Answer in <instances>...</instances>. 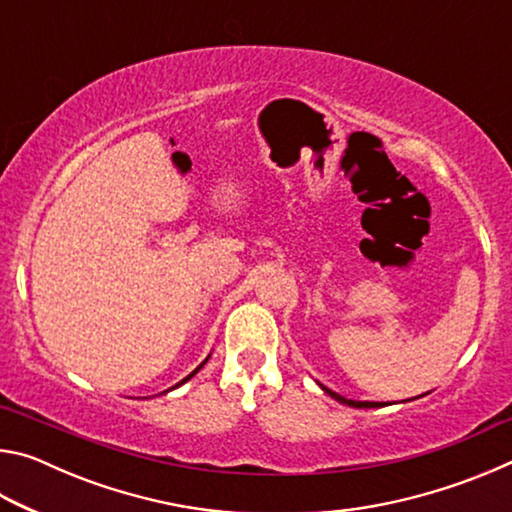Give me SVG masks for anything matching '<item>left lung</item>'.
I'll use <instances>...</instances> for the list:
<instances>
[{"instance_id": "left-lung-1", "label": "left lung", "mask_w": 512, "mask_h": 512, "mask_svg": "<svg viewBox=\"0 0 512 512\" xmlns=\"http://www.w3.org/2000/svg\"><path fill=\"white\" fill-rule=\"evenodd\" d=\"M323 391H325L329 397H334L336 402H341V404H348V406H354V409H375V406H381V404H377V402H354V400H345L343 395L334 393V391H329V388H325V386H323Z\"/></svg>"}]
</instances>
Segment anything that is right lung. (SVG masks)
<instances>
[{
	"label": "right lung",
	"instance_id": "add662e5",
	"mask_svg": "<svg viewBox=\"0 0 512 512\" xmlns=\"http://www.w3.org/2000/svg\"><path fill=\"white\" fill-rule=\"evenodd\" d=\"M205 361H207V359H205ZM205 361H203V363H205ZM203 363H201V366H198V368H196V370H194V372H192V375H187V377H185V379H183V381H180V384H185V381H187V379H192V377H194V375H196V372H198V370H201V368H203ZM180 384H176V386H180ZM176 386H173V388H176Z\"/></svg>",
	"mask_w": 512,
	"mask_h": 512
}]
</instances>
